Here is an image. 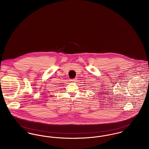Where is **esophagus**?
<instances>
[{
  "label": "esophagus",
  "mask_w": 149,
  "mask_h": 149,
  "mask_svg": "<svg viewBox=\"0 0 149 149\" xmlns=\"http://www.w3.org/2000/svg\"><path fill=\"white\" fill-rule=\"evenodd\" d=\"M70 81H72V82H75V81H76V79H73V80H70Z\"/></svg>",
  "instance_id": "1"
}]
</instances>
